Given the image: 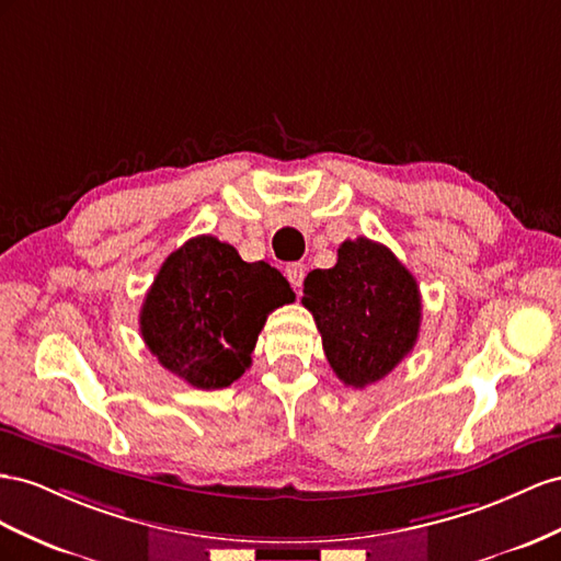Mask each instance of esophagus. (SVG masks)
Returning a JSON list of instances; mask_svg holds the SVG:
<instances>
[{
    "mask_svg": "<svg viewBox=\"0 0 561 561\" xmlns=\"http://www.w3.org/2000/svg\"><path fill=\"white\" fill-rule=\"evenodd\" d=\"M306 272H308V267L302 265V263H289V265H286V270H284V275H286V279L291 282L294 289L300 291L302 279H306Z\"/></svg>",
    "mask_w": 561,
    "mask_h": 561,
    "instance_id": "1",
    "label": "esophagus"
}]
</instances>
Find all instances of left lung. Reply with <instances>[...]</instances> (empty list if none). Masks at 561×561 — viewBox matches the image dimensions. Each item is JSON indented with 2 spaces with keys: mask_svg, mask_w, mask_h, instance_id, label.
Segmentation results:
<instances>
[{
  "mask_svg": "<svg viewBox=\"0 0 561 561\" xmlns=\"http://www.w3.org/2000/svg\"><path fill=\"white\" fill-rule=\"evenodd\" d=\"M302 306L322 333L333 374L350 388L386 378L419 341L421 291L397 255L357 237L339 249V263L312 270Z\"/></svg>",
  "mask_w": 561,
  "mask_h": 561,
  "instance_id": "8db88e82",
  "label": "left lung"
}]
</instances>
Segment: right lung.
Segmentation results:
<instances>
[{"label": "right lung", "mask_w": 561, "mask_h": 561, "mask_svg": "<svg viewBox=\"0 0 561 561\" xmlns=\"http://www.w3.org/2000/svg\"><path fill=\"white\" fill-rule=\"evenodd\" d=\"M282 272L247 263L211 234L192 237L159 267L140 335L159 364L199 390L228 388L251 366L272 310L294 302Z\"/></svg>", "instance_id": "1"}]
</instances>
